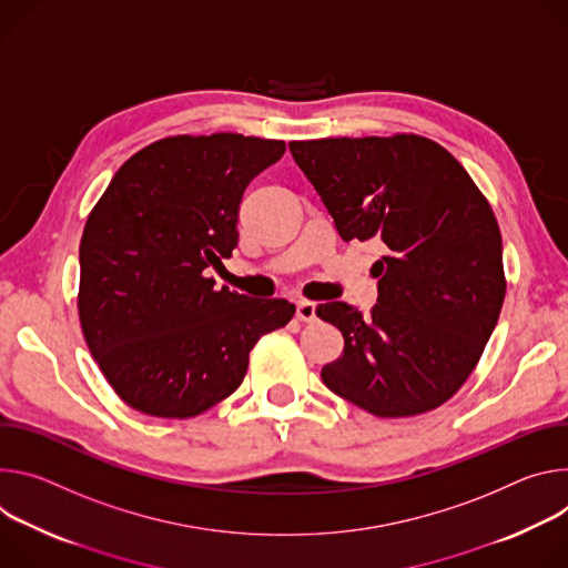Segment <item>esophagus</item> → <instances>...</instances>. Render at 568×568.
Instances as JSON below:
<instances>
[{"instance_id": "obj_1", "label": "esophagus", "mask_w": 568, "mask_h": 568, "mask_svg": "<svg viewBox=\"0 0 568 568\" xmlns=\"http://www.w3.org/2000/svg\"><path fill=\"white\" fill-rule=\"evenodd\" d=\"M295 316L302 321V323H313L316 321V304L308 302V300H300L295 304Z\"/></svg>"}]
</instances>
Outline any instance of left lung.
<instances>
[{
	"label": "left lung",
	"instance_id": "obj_1",
	"mask_svg": "<svg viewBox=\"0 0 568 568\" xmlns=\"http://www.w3.org/2000/svg\"><path fill=\"white\" fill-rule=\"evenodd\" d=\"M343 241L376 239L372 316L345 302L316 308L341 329L321 376L376 417L443 406L476 367L506 297L503 243L489 203L439 144L419 135L288 144Z\"/></svg>",
	"mask_w": 568,
	"mask_h": 568
}]
</instances>
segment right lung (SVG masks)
Segmentation results:
<instances>
[{"label": "right lung", "instance_id": "1", "mask_svg": "<svg viewBox=\"0 0 568 568\" xmlns=\"http://www.w3.org/2000/svg\"><path fill=\"white\" fill-rule=\"evenodd\" d=\"M286 151L216 133L149 144L110 180L81 239L79 316L114 393L153 417H194L243 382L250 349L295 306L216 288L245 186Z\"/></svg>", "mask_w": 568, "mask_h": 568}]
</instances>
